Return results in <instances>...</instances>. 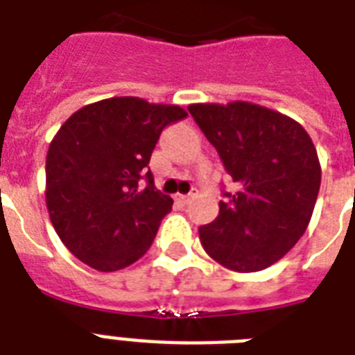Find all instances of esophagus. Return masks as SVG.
<instances>
[{
    "mask_svg": "<svg viewBox=\"0 0 355 355\" xmlns=\"http://www.w3.org/2000/svg\"><path fill=\"white\" fill-rule=\"evenodd\" d=\"M195 197H197V191H191V193H188V195L178 193L177 195V200H178V202H180V205H188L189 200L195 199Z\"/></svg>",
    "mask_w": 355,
    "mask_h": 355,
    "instance_id": "esophagus-1",
    "label": "esophagus"
}]
</instances>
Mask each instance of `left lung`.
Wrapping results in <instances>:
<instances>
[{
    "instance_id": "left-lung-1",
    "label": "left lung",
    "mask_w": 355,
    "mask_h": 355,
    "mask_svg": "<svg viewBox=\"0 0 355 355\" xmlns=\"http://www.w3.org/2000/svg\"><path fill=\"white\" fill-rule=\"evenodd\" d=\"M188 110L237 184L216 221L199 228L200 243L227 269H267L313 216L320 188L313 141L298 121L254 103H195Z\"/></svg>"
}]
</instances>
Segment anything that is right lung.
<instances>
[{"mask_svg": "<svg viewBox=\"0 0 355 355\" xmlns=\"http://www.w3.org/2000/svg\"><path fill=\"white\" fill-rule=\"evenodd\" d=\"M188 112L139 97H110L71 114L49 144L46 205L60 241L83 263L112 272L138 261L173 199L147 169L169 123ZM148 177L147 189L139 178Z\"/></svg>", "mask_w": 355, "mask_h": 355, "instance_id": "obj_1", "label": "right lung"}]
</instances>
